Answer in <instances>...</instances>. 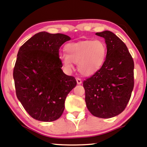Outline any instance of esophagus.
<instances>
[{
	"instance_id": "1",
	"label": "esophagus",
	"mask_w": 147,
	"mask_h": 147,
	"mask_svg": "<svg viewBox=\"0 0 147 147\" xmlns=\"http://www.w3.org/2000/svg\"><path fill=\"white\" fill-rule=\"evenodd\" d=\"M76 80H77V84H81L82 83V79L78 78V77H77V78H76Z\"/></svg>"
}]
</instances>
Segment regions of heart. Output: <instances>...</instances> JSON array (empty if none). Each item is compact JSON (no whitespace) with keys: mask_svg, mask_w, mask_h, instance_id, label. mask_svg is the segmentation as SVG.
<instances>
[{"mask_svg":"<svg viewBox=\"0 0 147 147\" xmlns=\"http://www.w3.org/2000/svg\"><path fill=\"white\" fill-rule=\"evenodd\" d=\"M66 55L61 60L68 69L72 68V62L78 63V70L84 75H90L101 68L106 55V44L101 40H86L65 45Z\"/></svg>","mask_w":147,"mask_h":147,"instance_id":"b5f03b06","label":"heart"}]
</instances>
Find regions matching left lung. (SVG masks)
<instances>
[{
	"label": "left lung",
	"instance_id": "1",
	"mask_svg": "<svg viewBox=\"0 0 147 147\" xmlns=\"http://www.w3.org/2000/svg\"><path fill=\"white\" fill-rule=\"evenodd\" d=\"M105 39L107 53L99 70L84 81L85 101L90 113L111 118L125 109L134 87V62L125 43L110 31L97 32Z\"/></svg>",
	"mask_w": 147,
	"mask_h": 147
}]
</instances>
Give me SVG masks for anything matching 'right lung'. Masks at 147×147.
<instances>
[{"instance_id":"obj_1","label":"right lung","mask_w":147,"mask_h":147,"mask_svg":"<svg viewBox=\"0 0 147 147\" xmlns=\"http://www.w3.org/2000/svg\"><path fill=\"white\" fill-rule=\"evenodd\" d=\"M69 40L63 34L41 32L18 50L13 72L16 94L25 110L36 120L59 119L67 95L77 85L75 77L63 73L59 57L60 47Z\"/></svg>"}]
</instances>
